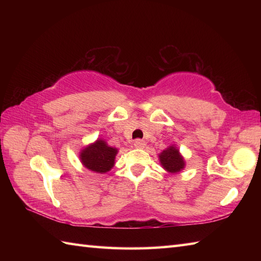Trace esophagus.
Returning <instances> with one entry per match:
<instances>
[{
  "instance_id": "obj_1",
  "label": "esophagus",
  "mask_w": 261,
  "mask_h": 261,
  "mask_svg": "<svg viewBox=\"0 0 261 261\" xmlns=\"http://www.w3.org/2000/svg\"><path fill=\"white\" fill-rule=\"evenodd\" d=\"M134 146L138 149H142L143 147L146 146V141L145 140H141V139H138L134 142Z\"/></svg>"
}]
</instances>
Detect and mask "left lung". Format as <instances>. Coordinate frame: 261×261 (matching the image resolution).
Returning <instances> with one entry per match:
<instances>
[{
    "label": "left lung",
    "mask_w": 261,
    "mask_h": 261,
    "mask_svg": "<svg viewBox=\"0 0 261 261\" xmlns=\"http://www.w3.org/2000/svg\"><path fill=\"white\" fill-rule=\"evenodd\" d=\"M162 167L169 174H177L185 168L186 163L178 147L170 145L158 154Z\"/></svg>",
    "instance_id": "1"
}]
</instances>
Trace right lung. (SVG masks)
I'll return each mask as SVG.
<instances>
[{
	"mask_svg": "<svg viewBox=\"0 0 261 261\" xmlns=\"http://www.w3.org/2000/svg\"><path fill=\"white\" fill-rule=\"evenodd\" d=\"M119 150L108 145L102 138L85 146L80 151L82 165L96 174H105L114 167L115 156Z\"/></svg>",
	"mask_w": 261,
	"mask_h": 261,
	"instance_id": "add662e5",
	"label": "right lung"
}]
</instances>
